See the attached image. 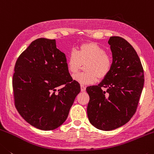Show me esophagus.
Masks as SVG:
<instances>
[{"label":"esophagus","instance_id":"1","mask_svg":"<svg viewBox=\"0 0 154 154\" xmlns=\"http://www.w3.org/2000/svg\"><path fill=\"white\" fill-rule=\"evenodd\" d=\"M80 89H81L82 92H84V91H85V90H86V87H85V86H84V85H80Z\"/></svg>","mask_w":154,"mask_h":154}]
</instances>
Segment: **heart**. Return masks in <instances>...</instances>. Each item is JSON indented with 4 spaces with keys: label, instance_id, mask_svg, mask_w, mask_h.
I'll use <instances>...</instances> for the list:
<instances>
[{
    "label": "heart",
    "instance_id": "b5f03b06",
    "mask_svg": "<svg viewBox=\"0 0 154 154\" xmlns=\"http://www.w3.org/2000/svg\"><path fill=\"white\" fill-rule=\"evenodd\" d=\"M104 48L95 42L80 44L76 52L72 50L67 56V66L70 74L74 75L85 65V72L77 74L74 79L80 84H93L104 79L111 71L113 60L111 55L106 52Z\"/></svg>",
    "mask_w": 154,
    "mask_h": 154
}]
</instances>
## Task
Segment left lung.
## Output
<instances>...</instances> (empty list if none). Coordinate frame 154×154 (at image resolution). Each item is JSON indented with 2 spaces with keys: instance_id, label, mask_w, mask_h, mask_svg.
<instances>
[{
  "instance_id": "1",
  "label": "left lung",
  "mask_w": 154,
  "mask_h": 154,
  "mask_svg": "<svg viewBox=\"0 0 154 154\" xmlns=\"http://www.w3.org/2000/svg\"><path fill=\"white\" fill-rule=\"evenodd\" d=\"M112 53L111 71L98 85L87 87V116L97 129L109 131L122 126L137 111L144 85V71L137 52L122 37L108 40ZM103 88L107 89L102 90Z\"/></svg>"
}]
</instances>
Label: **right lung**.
<instances>
[{"label":"right lung","instance_id":"add662e5","mask_svg":"<svg viewBox=\"0 0 154 154\" xmlns=\"http://www.w3.org/2000/svg\"><path fill=\"white\" fill-rule=\"evenodd\" d=\"M14 72V104L20 115L39 130L62 125L80 86L70 75L66 57L57 48L55 39L32 42L17 58Z\"/></svg>","mask_w":154,"mask_h":154}]
</instances>
